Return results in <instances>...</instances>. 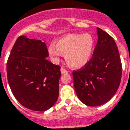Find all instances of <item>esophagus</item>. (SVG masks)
<instances>
[{
    "instance_id": "obj_1",
    "label": "esophagus",
    "mask_w": 130,
    "mask_h": 130,
    "mask_svg": "<svg viewBox=\"0 0 130 130\" xmlns=\"http://www.w3.org/2000/svg\"><path fill=\"white\" fill-rule=\"evenodd\" d=\"M61 72L63 74H67V73H68V72H69L67 71V69H65V68H63V67H61Z\"/></svg>"
}]
</instances>
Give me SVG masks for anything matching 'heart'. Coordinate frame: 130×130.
Listing matches in <instances>:
<instances>
[{
    "instance_id": "1",
    "label": "heart",
    "mask_w": 130,
    "mask_h": 130,
    "mask_svg": "<svg viewBox=\"0 0 130 130\" xmlns=\"http://www.w3.org/2000/svg\"><path fill=\"white\" fill-rule=\"evenodd\" d=\"M94 47L91 35L68 34L52 43L48 47L50 56L54 61H58L62 54H65L67 63L74 68L85 66L91 59Z\"/></svg>"
}]
</instances>
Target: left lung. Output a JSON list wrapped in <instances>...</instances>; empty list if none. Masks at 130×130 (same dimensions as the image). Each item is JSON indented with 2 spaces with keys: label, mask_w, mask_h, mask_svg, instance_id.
I'll list each match as a JSON object with an SVG mask.
<instances>
[{
  "label": "left lung",
  "mask_w": 130,
  "mask_h": 130,
  "mask_svg": "<svg viewBox=\"0 0 130 130\" xmlns=\"http://www.w3.org/2000/svg\"><path fill=\"white\" fill-rule=\"evenodd\" d=\"M98 40L91 58L72 72L76 95L89 106L108 102L119 87L122 64L115 41L106 32L97 28Z\"/></svg>",
  "instance_id": "obj_1"
}]
</instances>
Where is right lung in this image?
Returning a JSON list of instances; mask_svg holds the SVG:
<instances>
[{"label": "right lung", "instance_id": "obj_1", "mask_svg": "<svg viewBox=\"0 0 130 130\" xmlns=\"http://www.w3.org/2000/svg\"><path fill=\"white\" fill-rule=\"evenodd\" d=\"M47 48L41 40L25 35L17 39L7 63V75L13 95L20 104L45 111L58 97L61 67L47 60Z\"/></svg>", "mask_w": 130, "mask_h": 130}]
</instances>
